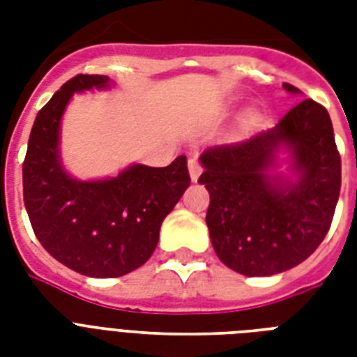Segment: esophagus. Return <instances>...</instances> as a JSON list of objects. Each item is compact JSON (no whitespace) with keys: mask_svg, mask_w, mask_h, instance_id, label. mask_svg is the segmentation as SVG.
Masks as SVG:
<instances>
[{"mask_svg":"<svg viewBox=\"0 0 357 357\" xmlns=\"http://www.w3.org/2000/svg\"><path fill=\"white\" fill-rule=\"evenodd\" d=\"M189 174L192 181H196V179L200 178L202 167H200V161H198V157H190L189 159Z\"/></svg>","mask_w":357,"mask_h":357,"instance_id":"obj_1","label":"esophagus"}]
</instances>
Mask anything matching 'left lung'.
Wrapping results in <instances>:
<instances>
[{
  "mask_svg": "<svg viewBox=\"0 0 357 357\" xmlns=\"http://www.w3.org/2000/svg\"><path fill=\"white\" fill-rule=\"evenodd\" d=\"M291 94L298 89L283 83ZM291 153V180L274 174L277 151ZM198 183L209 190L206 222L218 259L244 276H272L310 257L332 226L341 190L330 114L304 100L276 128L207 148Z\"/></svg>",
  "mask_w": 357,
  "mask_h": 357,
  "instance_id": "left-lung-1",
  "label": "left lung"
}]
</instances>
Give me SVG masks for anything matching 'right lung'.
Listing matches in <instances>:
<instances>
[{"instance_id":"add662e5","label":"right lung","mask_w":357,"mask_h":357,"mask_svg":"<svg viewBox=\"0 0 357 357\" xmlns=\"http://www.w3.org/2000/svg\"><path fill=\"white\" fill-rule=\"evenodd\" d=\"M79 74L38 111L24 159V204L36 238L59 263L92 278H119L150 259L159 229L190 185L187 157L168 167L131 165L116 178L79 181L59 155L61 119L74 92L107 89Z\"/></svg>"}]
</instances>
